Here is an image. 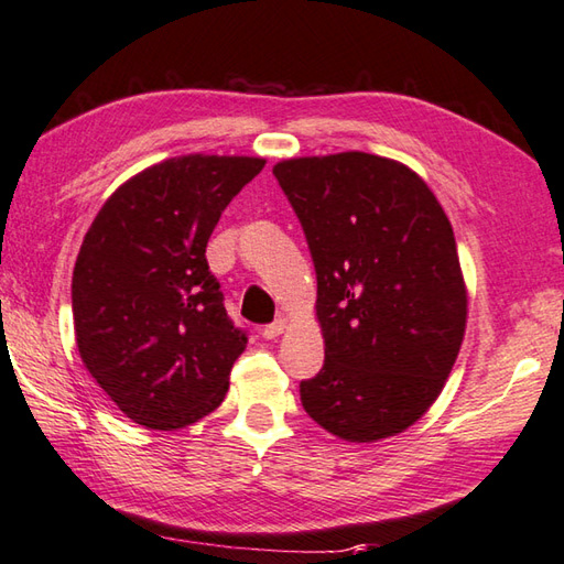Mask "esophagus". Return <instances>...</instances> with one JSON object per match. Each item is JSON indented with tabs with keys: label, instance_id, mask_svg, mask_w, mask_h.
<instances>
[{
	"label": "esophagus",
	"instance_id": "34e87169",
	"mask_svg": "<svg viewBox=\"0 0 564 564\" xmlns=\"http://www.w3.org/2000/svg\"><path fill=\"white\" fill-rule=\"evenodd\" d=\"M284 328H286V322H284V318H278V322H272V324L262 328V336L270 338V341H272V338H278V336L284 334Z\"/></svg>",
	"mask_w": 564,
	"mask_h": 564
}]
</instances>
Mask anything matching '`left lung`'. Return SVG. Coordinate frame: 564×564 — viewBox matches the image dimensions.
<instances>
[{
    "label": "left lung",
    "instance_id": "left-lung-1",
    "mask_svg": "<svg viewBox=\"0 0 564 564\" xmlns=\"http://www.w3.org/2000/svg\"><path fill=\"white\" fill-rule=\"evenodd\" d=\"M316 268L324 368L300 386L306 414L344 442L405 432L447 382L469 292L452 223L427 182L368 152L272 166Z\"/></svg>",
    "mask_w": 564,
    "mask_h": 564
}]
</instances>
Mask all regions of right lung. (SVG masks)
Instances as JSON below:
<instances>
[{
  "label": "right lung",
  "mask_w": 564,
  "mask_h": 564,
  "mask_svg": "<svg viewBox=\"0 0 564 564\" xmlns=\"http://www.w3.org/2000/svg\"><path fill=\"white\" fill-rule=\"evenodd\" d=\"M262 156L184 154L112 191L73 268L83 366L132 422L182 430L214 412L248 346L223 306L206 246Z\"/></svg>",
  "instance_id": "obj_1"
}]
</instances>
